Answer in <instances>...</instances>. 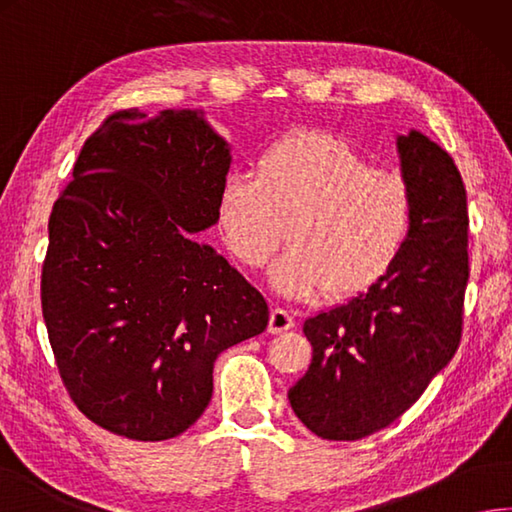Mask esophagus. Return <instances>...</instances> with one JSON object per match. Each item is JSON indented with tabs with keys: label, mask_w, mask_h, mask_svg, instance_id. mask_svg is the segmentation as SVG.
Returning a JSON list of instances; mask_svg holds the SVG:
<instances>
[{
	"label": "esophagus",
	"mask_w": 512,
	"mask_h": 512,
	"mask_svg": "<svg viewBox=\"0 0 512 512\" xmlns=\"http://www.w3.org/2000/svg\"><path fill=\"white\" fill-rule=\"evenodd\" d=\"M294 327V316L292 312L283 310V307H274L272 314H269V327L267 330L272 334H281L285 330H292Z\"/></svg>",
	"instance_id": "34e87169"
}]
</instances>
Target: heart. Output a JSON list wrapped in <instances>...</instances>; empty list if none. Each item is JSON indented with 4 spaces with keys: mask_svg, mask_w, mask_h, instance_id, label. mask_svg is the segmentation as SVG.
Returning <instances> with one entry per match:
<instances>
[{
    "mask_svg": "<svg viewBox=\"0 0 512 512\" xmlns=\"http://www.w3.org/2000/svg\"><path fill=\"white\" fill-rule=\"evenodd\" d=\"M216 223L240 265L260 267L285 238L272 283L292 298H350L372 289L397 263L412 223L399 173L370 167L347 140L296 131L263 149L256 176L220 182Z\"/></svg>",
    "mask_w": 512,
    "mask_h": 512,
    "instance_id": "heart-1",
    "label": "heart"
}]
</instances>
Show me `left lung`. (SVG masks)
Here are the masks:
<instances>
[{
    "label": "left lung",
    "instance_id": "obj_1",
    "mask_svg": "<svg viewBox=\"0 0 512 512\" xmlns=\"http://www.w3.org/2000/svg\"><path fill=\"white\" fill-rule=\"evenodd\" d=\"M412 223L397 263L372 289L303 323L312 363L287 392L314 435L354 441L399 419L461 341L468 283L466 187L421 131L397 136Z\"/></svg>",
    "mask_w": 512,
    "mask_h": 512
}]
</instances>
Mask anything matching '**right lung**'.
Masks as SVG:
<instances>
[{"instance_id": "obj_1", "label": "right lung", "mask_w": 512, "mask_h": 512, "mask_svg": "<svg viewBox=\"0 0 512 512\" xmlns=\"http://www.w3.org/2000/svg\"><path fill=\"white\" fill-rule=\"evenodd\" d=\"M229 144L202 111L109 115L48 220L42 314L75 406L113 435L178 437L211 401L216 356L265 332L263 294L214 247Z\"/></svg>"}]
</instances>
